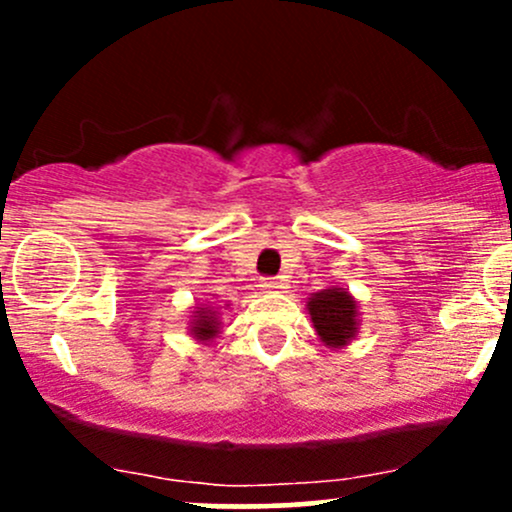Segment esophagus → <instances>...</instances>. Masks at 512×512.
Wrapping results in <instances>:
<instances>
[{"label":"esophagus","instance_id":"1","mask_svg":"<svg viewBox=\"0 0 512 512\" xmlns=\"http://www.w3.org/2000/svg\"><path fill=\"white\" fill-rule=\"evenodd\" d=\"M260 289L272 293L276 289H281V281L279 279H260Z\"/></svg>","mask_w":512,"mask_h":512}]
</instances>
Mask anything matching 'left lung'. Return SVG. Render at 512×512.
Segmentation results:
<instances>
[{"label":"left lung","mask_w":512,"mask_h":512,"mask_svg":"<svg viewBox=\"0 0 512 512\" xmlns=\"http://www.w3.org/2000/svg\"><path fill=\"white\" fill-rule=\"evenodd\" d=\"M305 308L315 334L327 349H344L356 339L361 313H358V301L346 289L330 286L310 293Z\"/></svg>","instance_id":"1"}]
</instances>
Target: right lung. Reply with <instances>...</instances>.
Listing matches in <instances>:
<instances>
[{
    "mask_svg": "<svg viewBox=\"0 0 512 512\" xmlns=\"http://www.w3.org/2000/svg\"><path fill=\"white\" fill-rule=\"evenodd\" d=\"M219 308H214L211 303L195 305L192 310L190 322H187V330H190V337L199 344L214 342L221 334V320H219Z\"/></svg>",
    "mask_w": 512,
    "mask_h": 512,
    "instance_id": "add662e5",
    "label": "right lung"
}]
</instances>
